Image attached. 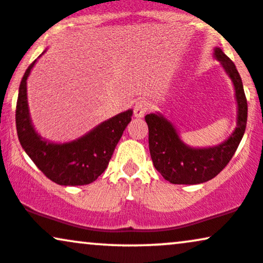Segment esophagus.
I'll return each instance as SVG.
<instances>
[{
    "mask_svg": "<svg viewBox=\"0 0 263 263\" xmlns=\"http://www.w3.org/2000/svg\"><path fill=\"white\" fill-rule=\"evenodd\" d=\"M151 104L147 101L145 100H140L135 103L134 106V116L137 118H143V117L150 110Z\"/></svg>",
    "mask_w": 263,
    "mask_h": 263,
    "instance_id": "esophagus-1",
    "label": "esophagus"
}]
</instances>
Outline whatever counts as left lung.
<instances>
[{
    "mask_svg": "<svg viewBox=\"0 0 263 263\" xmlns=\"http://www.w3.org/2000/svg\"><path fill=\"white\" fill-rule=\"evenodd\" d=\"M214 58L220 61L233 81L237 102L236 128L228 140L213 147H191L162 114L145 116L149 126V149L155 168L165 180L174 184H198L214 178L229 163L243 137L248 122V101L241 77L235 64L220 48L214 49Z\"/></svg>",
    "mask_w": 263,
    "mask_h": 263,
    "instance_id": "1",
    "label": "left lung"
}]
</instances>
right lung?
<instances>
[{"label":"right lung","instance_id":"obj_1","mask_svg":"<svg viewBox=\"0 0 263 263\" xmlns=\"http://www.w3.org/2000/svg\"><path fill=\"white\" fill-rule=\"evenodd\" d=\"M34 60L24 72L15 107V126L20 143L36 167L60 186H83L96 181L107 168L123 132L132 120L133 110L117 114L83 137L70 143L55 144L35 132L27 102V79Z\"/></svg>","mask_w":263,"mask_h":263}]
</instances>
